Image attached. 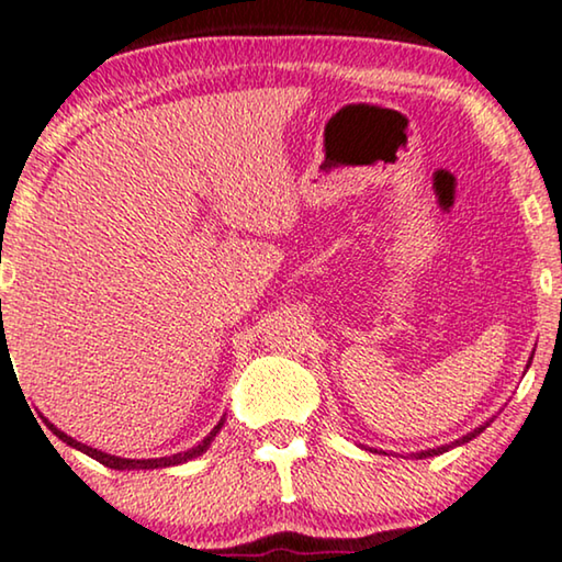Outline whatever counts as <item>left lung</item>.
Segmentation results:
<instances>
[{
	"label": "left lung",
	"mask_w": 562,
	"mask_h": 562,
	"mask_svg": "<svg viewBox=\"0 0 562 562\" xmlns=\"http://www.w3.org/2000/svg\"><path fill=\"white\" fill-rule=\"evenodd\" d=\"M529 368V364H527ZM485 426H491V422H485V424H481L477 426V429H473V431H468L465 437H460V439H454V442H450V445H442V447H434V450H422V452H414V458L416 460H424V458H434V454H442V452H450L452 447H460V445H465V442H470V439H475L477 434L481 431H485Z\"/></svg>",
	"instance_id": "8db88e82"
}]
</instances>
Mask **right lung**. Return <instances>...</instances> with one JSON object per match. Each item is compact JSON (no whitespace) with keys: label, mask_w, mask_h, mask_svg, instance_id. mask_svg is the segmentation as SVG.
I'll return each instance as SVG.
<instances>
[{"label":"right lung","mask_w":562,"mask_h":562,"mask_svg":"<svg viewBox=\"0 0 562 562\" xmlns=\"http://www.w3.org/2000/svg\"><path fill=\"white\" fill-rule=\"evenodd\" d=\"M43 422H46L48 429L54 431L56 437L61 439V442H66V445H69V447H74V450H79V452L89 454V458L97 460V462H102V465H108V468H112V470H156V468H171V465H182V462H187V460H194V458H200V454H203V452L207 450V447H211V442H213V439H215V434H218V431L223 429V422H226V418H221V422L213 426V431L207 434V437L203 439V442H200V445H194V447H190V450H187V452L169 454V458H151V460H128V458H117V454H108V452H102V450H94V447H89V445H81V442H77V439L69 437V434L61 431V429H58V426L50 424L48 418H43Z\"/></svg>","instance_id":"obj_1"}]
</instances>
